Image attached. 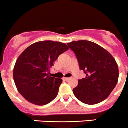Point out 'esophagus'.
<instances>
[{"label":"esophagus","instance_id":"obj_1","mask_svg":"<svg viewBox=\"0 0 128 128\" xmlns=\"http://www.w3.org/2000/svg\"><path fill=\"white\" fill-rule=\"evenodd\" d=\"M63 80L65 81H68L70 80V78H63Z\"/></svg>","mask_w":128,"mask_h":128}]
</instances>
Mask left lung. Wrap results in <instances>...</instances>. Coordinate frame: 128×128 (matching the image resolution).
Listing matches in <instances>:
<instances>
[{"mask_svg":"<svg viewBox=\"0 0 128 128\" xmlns=\"http://www.w3.org/2000/svg\"><path fill=\"white\" fill-rule=\"evenodd\" d=\"M67 44L76 55L80 69L86 74L72 90L74 95L88 105L104 100L115 88L119 78L118 66L114 57L92 42L79 40Z\"/></svg>","mask_w":128,"mask_h":128,"instance_id":"left-lung-1","label":"left lung"}]
</instances>
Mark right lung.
I'll return each instance as SVG.
<instances>
[{"mask_svg":"<svg viewBox=\"0 0 128 128\" xmlns=\"http://www.w3.org/2000/svg\"><path fill=\"white\" fill-rule=\"evenodd\" d=\"M68 49L64 43L46 40L30 45L19 56L13 78L18 92L26 100L44 106L57 96L62 80L50 76V69L59 55Z\"/></svg>","mask_w":128,"mask_h":128,"instance_id":"obj_1","label":"right lung"}]
</instances>
